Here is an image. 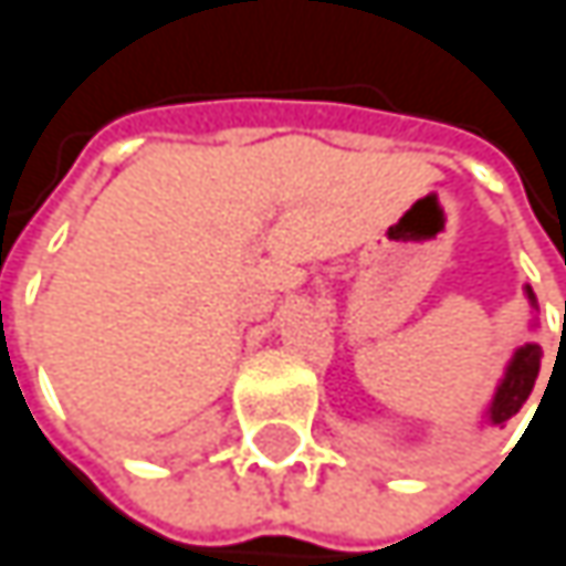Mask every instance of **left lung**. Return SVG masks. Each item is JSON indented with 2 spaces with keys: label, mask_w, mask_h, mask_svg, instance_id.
<instances>
[{
  "label": "left lung",
  "mask_w": 566,
  "mask_h": 566,
  "mask_svg": "<svg viewBox=\"0 0 566 566\" xmlns=\"http://www.w3.org/2000/svg\"><path fill=\"white\" fill-rule=\"evenodd\" d=\"M527 297L534 301V291L527 287ZM541 347L537 344H527L514 354L509 374H505V384L499 387L495 402H492V422L495 426H505L511 416L527 402V396L534 390V380H537V370H541Z\"/></svg>",
  "instance_id": "1"
}]
</instances>
